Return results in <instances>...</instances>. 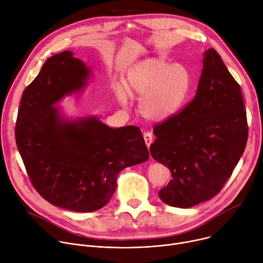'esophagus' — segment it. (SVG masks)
<instances>
[{
    "label": "esophagus",
    "mask_w": 263,
    "mask_h": 263,
    "mask_svg": "<svg viewBox=\"0 0 263 263\" xmlns=\"http://www.w3.org/2000/svg\"><path fill=\"white\" fill-rule=\"evenodd\" d=\"M143 138H144V142L146 144V146L148 147L149 145H151L152 141H153V135L151 132H144L143 133Z\"/></svg>",
    "instance_id": "34e87169"
}]
</instances>
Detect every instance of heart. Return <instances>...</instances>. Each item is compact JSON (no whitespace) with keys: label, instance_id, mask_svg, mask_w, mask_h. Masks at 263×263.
I'll return each instance as SVG.
<instances>
[{"label":"heart","instance_id":"1","mask_svg":"<svg viewBox=\"0 0 263 263\" xmlns=\"http://www.w3.org/2000/svg\"><path fill=\"white\" fill-rule=\"evenodd\" d=\"M193 77L183 64L151 57L131 66L125 87L118 88V98L127 105L128 97L140 99L139 112L152 122H162L180 110L191 91Z\"/></svg>","mask_w":263,"mask_h":263}]
</instances>
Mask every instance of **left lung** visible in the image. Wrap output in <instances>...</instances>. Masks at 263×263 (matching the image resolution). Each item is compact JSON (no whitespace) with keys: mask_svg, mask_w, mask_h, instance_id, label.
<instances>
[{"mask_svg":"<svg viewBox=\"0 0 263 263\" xmlns=\"http://www.w3.org/2000/svg\"><path fill=\"white\" fill-rule=\"evenodd\" d=\"M153 132L149 153L172 174L162 202L190 208L221 190L245 151L248 124L240 86L214 49L204 52L193 102Z\"/></svg>","mask_w":263,"mask_h":263,"instance_id":"1","label":"left lung"}]
</instances>
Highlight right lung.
<instances>
[{"label":"right lung","mask_w":263,"mask_h":263,"mask_svg":"<svg viewBox=\"0 0 263 263\" xmlns=\"http://www.w3.org/2000/svg\"><path fill=\"white\" fill-rule=\"evenodd\" d=\"M90 77L91 69L71 51L50 57L24 90L15 128L34 189L54 206L76 212L104 207L120 172L148 159L138 127L112 128L95 116L66 118L56 106L82 92Z\"/></svg>","instance_id":"add662e5"}]
</instances>
